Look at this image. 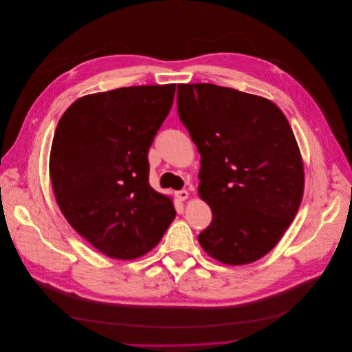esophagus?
Segmentation results:
<instances>
[{
    "mask_svg": "<svg viewBox=\"0 0 352 352\" xmlns=\"http://www.w3.org/2000/svg\"><path fill=\"white\" fill-rule=\"evenodd\" d=\"M176 196H177L179 200H186V199H189V192L188 190H179L176 193Z\"/></svg>",
    "mask_w": 352,
    "mask_h": 352,
    "instance_id": "34e87169",
    "label": "esophagus"
}]
</instances>
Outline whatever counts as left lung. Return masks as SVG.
I'll list each match as a JSON object with an SVG mask.
<instances>
[{"label": "left lung", "instance_id": "obj_1", "mask_svg": "<svg viewBox=\"0 0 352 352\" xmlns=\"http://www.w3.org/2000/svg\"><path fill=\"white\" fill-rule=\"evenodd\" d=\"M177 111L200 153L199 196L212 209L200 246L225 265L275 248L304 195V163L271 100L209 82L177 85Z\"/></svg>", "mask_w": 352, "mask_h": 352}]
</instances>
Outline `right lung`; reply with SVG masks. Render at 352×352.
I'll return each mask as SVG.
<instances>
[{
  "label": "right lung",
  "mask_w": 352,
  "mask_h": 352,
  "mask_svg": "<svg viewBox=\"0 0 352 352\" xmlns=\"http://www.w3.org/2000/svg\"><path fill=\"white\" fill-rule=\"evenodd\" d=\"M176 85L82 96L64 111L50 152L57 205L72 228L113 259L146 255L176 210L148 185V147L169 114Z\"/></svg>",
  "instance_id": "right-lung-1"
}]
</instances>
